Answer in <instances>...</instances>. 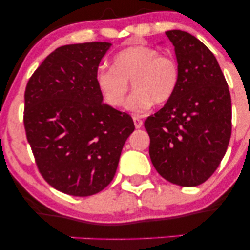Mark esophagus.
Here are the masks:
<instances>
[{
  "instance_id": "1",
  "label": "esophagus",
  "mask_w": 250,
  "mask_h": 250,
  "mask_svg": "<svg viewBox=\"0 0 250 250\" xmlns=\"http://www.w3.org/2000/svg\"><path fill=\"white\" fill-rule=\"evenodd\" d=\"M133 120H134V125H135V127H136L137 129L142 127V125H143V121H142L141 119H139V117H134Z\"/></svg>"
}]
</instances>
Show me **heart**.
I'll return each instance as SVG.
<instances>
[{"label":"heart","mask_w":250,"mask_h":250,"mask_svg":"<svg viewBox=\"0 0 250 250\" xmlns=\"http://www.w3.org/2000/svg\"><path fill=\"white\" fill-rule=\"evenodd\" d=\"M103 101L113 108L122 107L130 84L135 93L125 109L135 115L147 113L153 105L173 97L179 84V67L171 57L147 45H133L114 56L113 68L101 67L95 75Z\"/></svg>","instance_id":"heart-1"}]
</instances>
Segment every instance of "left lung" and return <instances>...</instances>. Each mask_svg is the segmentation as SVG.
I'll return each mask as SVG.
<instances>
[{
  "label": "left lung",
  "mask_w": 250,
  "mask_h": 250,
  "mask_svg": "<svg viewBox=\"0 0 250 250\" xmlns=\"http://www.w3.org/2000/svg\"><path fill=\"white\" fill-rule=\"evenodd\" d=\"M179 84L169 101L145 121L149 155L163 179L181 187L206 182L225 156L231 134V100L214 54L182 30H168Z\"/></svg>",
  "instance_id": "1"
}]
</instances>
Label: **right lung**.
Returning a JSON list of instances; mask_svg holds the SVG:
<instances>
[{
	"label": "right lung",
	"instance_id": "1",
	"mask_svg": "<svg viewBox=\"0 0 250 250\" xmlns=\"http://www.w3.org/2000/svg\"><path fill=\"white\" fill-rule=\"evenodd\" d=\"M108 42L67 44L44 59L24 93L27 140L43 179L73 196L104 189L116 173L130 115L103 103L95 75Z\"/></svg>",
	"mask_w": 250,
	"mask_h": 250
}]
</instances>
